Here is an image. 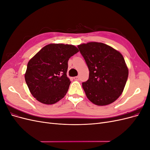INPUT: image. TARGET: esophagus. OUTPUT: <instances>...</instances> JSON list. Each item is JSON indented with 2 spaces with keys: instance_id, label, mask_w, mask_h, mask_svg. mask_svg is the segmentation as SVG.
Segmentation results:
<instances>
[{
  "instance_id": "1",
  "label": "esophagus",
  "mask_w": 150,
  "mask_h": 150,
  "mask_svg": "<svg viewBox=\"0 0 150 150\" xmlns=\"http://www.w3.org/2000/svg\"><path fill=\"white\" fill-rule=\"evenodd\" d=\"M75 81H78L79 79V76H75V77H74V78H73Z\"/></svg>"
}]
</instances>
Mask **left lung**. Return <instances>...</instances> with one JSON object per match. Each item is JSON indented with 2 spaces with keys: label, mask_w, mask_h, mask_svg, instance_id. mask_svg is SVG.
<instances>
[{
  "label": "left lung",
  "mask_w": 150,
  "mask_h": 150,
  "mask_svg": "<svg viewBox=\"0 0 150 150\" xmlns=\"http://www.w3.org/2000/svg\"><path fill=\"white\" fill-rule=\"evenodd\" d=\"M89 71V79L82 86L89 100L98 106L115 102L123 92L128 68L122 54L102 42L78 46Z\"/></svg>",
  "instance_id": "left-lung-1"
}]
</instances>
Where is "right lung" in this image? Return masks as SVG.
<instances>
[{
	"label": "right lung",
	"instance_id": "1",
	"mask_svg": "<svg viewBox=\"0 0 150 150\" xmlns=\"http://www.w3.org/2000/svg\"><path fill=\"white\" fill-rule=\"evenodd\" d=\"M78 52L74 45L49 44L30 59L25 80L35 99L53 104L65 96L71 83L66 74L68 60Z\"/></svg>",
	"mask_w": 150,
	"mask_h": 150
}]
</instances>
